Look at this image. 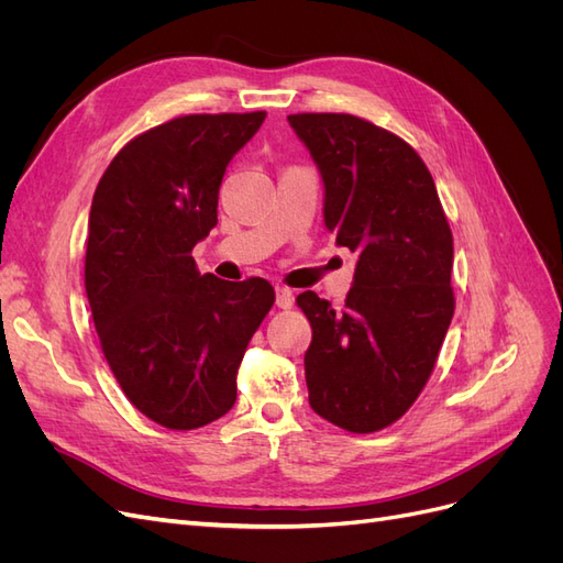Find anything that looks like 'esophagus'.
I'll list each match as a JSON object with an SVG mask.
<instances>
[{
	"label": "esophagus",
	"instance_id": "esophagus-1",
	"mask_svg": "<svg viewBox=\"0 0 563 563\" xmlns=\"http://www.w3.org/2000/svg\"><path fill=\"white\" fill-rule=\"evenodd\" d=\"M291 305H294L291 288L277 286V308H279V310H291Z\"/></svg>",
	"mask_w": 563,
	"mask_h": 563
}]
</instances>
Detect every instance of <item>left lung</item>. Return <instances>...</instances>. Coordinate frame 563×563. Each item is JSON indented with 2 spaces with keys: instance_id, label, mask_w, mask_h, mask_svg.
<instances>
[{
  "instance_id": "1",
  "label": "left lung",
  "mask_w": 563,
  "mask_h": 563,
  "mask_svg": "<svg viewBox=\"0 0 563 563\" xmlns=\"http://www.w3.org/2000/svg\"><path fill=\"white\" fill-rule=\"evenodd\" d=\"M317 162L323 225L360 255L343 310L305 291L310 406L354 434L397 422L428 385L453 319V234L418 152L345 112L288 114Z\"/></svg>"
}]
</instances>
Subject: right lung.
I'll list each match as a JSON object with an SVG mask.
<instances>
[{"label":"right lung","instance_id":"right-lung-1","mask_svg":"<svg viewBox=\"0 0 563 563\" xmlns=\"http://www.w3.org/2000/svg\"><path fill=\"white\" fill-rule=\"evenodd\" d=\"M265 112L185 114L117 152L91 201L84 284L100 350L126 399L168 430L236 401V371L275 305L267 279L201 275L192 249L218 223V190Z\"/></svg>","mask_w":563,"mask_h":563}]
</instances>
